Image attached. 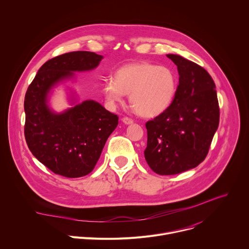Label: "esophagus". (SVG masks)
Listing matches in <instances>:
<instances>
[{
  "instance_id": "34e87169",
  "label": "esophagus",
  "mask_w": 249,
  "mask_h": 249,
  "mask_svg": "<svg viewBox=\"0 0 249 249\" xmlns=\"http://www.w3.org/2000/svg\"><path fill=\"white\" fill-rule=\"evenodd\" d=\"M122 121H123V123L126 124V125L133 124V122H134V121H133L131 118H129V117H124V118H122Z\"/></svg>"
}]
</instances>
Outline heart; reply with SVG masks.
Returning <instances> with one entry per match:
<instances>
[{
    "mask_svg": "<svg viewBox=\"0 0 249 249\" xmlns=\"http://www.w3.org/2000/svg\"><path fill=\"white\" fill-rule=\"evenodd\" d=\"M177 89L173 71L150 62L130 63L114 73V80L104 82L102 91L110 107L123 101L124 94L134 109L144 117H154L164 112L172 103Z\"/></svg>",
    "mask_w": 249,
    "mask_h": 249,
    "instance_id": "obj_1",
    "label": "heart"
}]
</instances>
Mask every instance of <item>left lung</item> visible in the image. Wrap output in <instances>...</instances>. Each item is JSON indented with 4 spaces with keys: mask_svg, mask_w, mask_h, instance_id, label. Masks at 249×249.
<instances>
[{
    "mask_svg": "<svg viewBox=\"0 0 249 249\" xmlns=\"http://www.w3.org/2000/svg\"><path fill=\"white\" fill-rule=\"evenodd\" d=\"M179 84L169 107L146 123L145 159L160 175L181 173L206 158L220 121L216 86L207 71L182 56L167 54Z\"/></svg>",
    "mask_w": 249,
    "mask_h": 249,
    "instance_id": "1",
    "label": "left lung"
}]
</instances>
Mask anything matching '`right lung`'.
<instances>
[{
	"instance_id": "right-lung-1",
	"label": "right lung",
	"mask_w": 249,
	"mask_h": 249,
	"mask_svg": "<svg viewBox=\"0 0 249 249\" xmlns=\"http://www.w3.org/2000/svg\"><path fill=\"white\" fill-rule=\"evenodd\" d=\"M103 56L89 51L65 53L41 66L24 97V136L28 149L56 174L76 178L92 171L118 116L91 99L77 103L73 92L70 107L55 112L49 94L76 72L95 69Z\"/></svg>"
}]
</instances>
